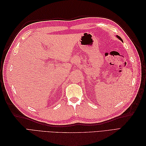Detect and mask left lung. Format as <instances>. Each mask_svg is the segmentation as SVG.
I'll list each match as a JSON object with an SVG mask.
<instances>
[{
  "label": "left lung",
  "mask_w": 146,
  "mask_h": 146,
  "mask_svg": "<svg viewBox=\"0 0 146 146\" xmlns=\"http://www.w3.org/2000/svg\"><path fill=\"white\" fill-rule=\"evenodd\" d=\"M116 36L117 37V38H118V39H120V40H121V41H122V39H121V38L120 36H118V35H117V36Z\"/></svg>",
  "instance_id": "8db88e82"
}]
</instances>
